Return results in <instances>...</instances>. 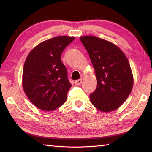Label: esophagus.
Listing matches in <instances>:
<instances>
[{"mask_svg":"<svg viewBox=\"0 0 152 152\" xmlns=\"http://www.w3.org/2000/svg\"><path fill=\"white\" fill-rule=\"evenodd\" d=\"M82 82V79H79V80H76V81L74 82V83H75V84L77 86H79L81 84Z\"/></svg>","mask_w":152,"mask_h":152,"instance_id":"34e87169","label":"esophagus"}]
</instances>
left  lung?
Wrapping results in <instances>:
<instances>
[{"mask_svg":"<svg viewBox=\"0 0 152 152\" xmlns=\"http://www.w3.org/2000/svg\"><path fill=\"white\" fill-rule=\"evenodd\" d=\"M80 40L89 53L97 80L90 101L100 111H114L122 105L133 89V76L127 58L109 41L93 36H82Z\"/></svg>","mask_w":152,"mask_h":152,"instance_id":"8db88e82","label":"left lung"}]
</instances>
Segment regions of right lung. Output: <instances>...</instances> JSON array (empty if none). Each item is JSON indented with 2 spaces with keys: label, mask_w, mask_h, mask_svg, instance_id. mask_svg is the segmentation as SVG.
Wrapping results in <instances>:
<instances>
[{
  "label": "right lung",
  "mask_w": 152,
  "mask_h": 152,
  "mask_svg": "<svg viewBox=\"0 0 152 152\" xmlns=\"http://www.w3.org/2000/svg\"><path fill=\"white\" fill-rule=\"evenodd\" d=\"M74 38L59 36L45 40L31 50L25 61L23 88L31 102L42 110H54L66 100L72 85L61 57Z\"/></svg>",
  "instance_id": "add662e5"
}]
</instances>
